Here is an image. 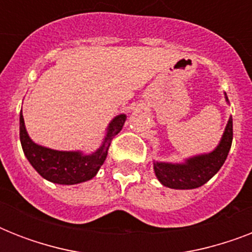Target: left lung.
Wrapping results in <instances>:
<instances>
[{
	"mask_svg": "<svg viewBox=\"0 0 252 252\" xmlns=\"http://www.w3.org/2000/svg\"><path fill=\"white\" fill-rule=\"evenodd\" d=\"M233 142V119H229L222 140L217 149L205 156L188 159L184 165L154 163V171L163 186L175 189H192L201 187L217 174L226 161Z\"/></svg>",
	"mask_w": 252,
	"mask_h": 252,
	"instance_id": "1",
	"label": "left lung"
}]
</instances>
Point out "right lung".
Wrapping results in <instances>:
<instances>
[{
    "instance_id": "1",
    "label": "right lung",
    "mask_w": 252,
    "mask_h": 252,
    "mask_svg": "<svg viewBox=\"0 0 252 252\" xmlns=\"http://www.w3.org/2000/svg\"><path fill=\"white\" fill-rule=\"evenodd\" d=\"M126 115H119L111 122L107 137L102 148L91 156H82L77 152H57L36 145L26 132L23 115L19 118V137L23 153L32 167L44 179L59 184H77L90 180L103 165L112 138L122 130Z\"/></svg>"
}]
</instances>
